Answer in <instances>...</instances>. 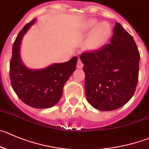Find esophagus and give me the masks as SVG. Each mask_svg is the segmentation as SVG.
<instances>
[{
	"instance_id": "esophagus-1",
	"label": "esophagus",
	"mask_w": 149,
	"mask_h": 149,
	"mask_svg": "<svg viewBox=\"0 0 149 149\" xmlns=\"http://www.w3.org/2000/svg\"><path fill=\"white\" fill-rule=\"evenodd\" d=\"M77 67L78 68V69H81V68L83 67V63H82V61H81V60H80V59H79V60L77 61Z\"/></svg>"
}]
</instances>
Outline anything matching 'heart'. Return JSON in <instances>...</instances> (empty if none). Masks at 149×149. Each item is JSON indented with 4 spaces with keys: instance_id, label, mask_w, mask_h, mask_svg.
<instances>
[{
    "instance_id": "heart-1",
    "label": "heart",
    "mask_w": 149,
    "mask_h": 149,
    "mask_svg": "<svg viewBox=\"0 0 149 149\" xmlns=\"http://www.w3.org/2000/svg\"><path fill=\"white\" fill-rule=\"evenodd\" d=\"M97 24V20L92 19L89 22L88 28H93ZM110 34H111V27L109 25V23L106 22H102L97 24L92 30L88 37L87 42H86L87 48L91 50L99 49L106 43Z\"/></svg>"
}]
</instances>
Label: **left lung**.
Returning a JSON list of instances; mask_svg holds the SVG:
<instances>
[{"label": "left lung", "mask_w": 149, "mask_h": 149, "mask_svg": "<svg viewBox=\"0 0 149 149\" xmlns=\"http://www.w3.org/2000/svg\"><path fill=\"white\" fill-rule=\"evenodd\" d=\"M88 102L102 111L123 107L138 81L140 53L132 36L116 22L110 42L100 50L82 53Z\"/></svg>", "instance_id": "obj_1"}]
</instances>
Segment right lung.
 Returning <instances> with one entry per match:
<instances>
[{
    "label": "right lung",
    "mask_w": 149,
    "mask_h": 149,
    "mask_svg": "<svg viewBox=\"0 0 149 149\" xmlns=\"http://www.w3.org/2000/svg\"><path fill=\"white\" fill-rule=\"evenodd\" d=\"M35 22L36 19L27 24L15 39L10 61V80L13 90L25 104L37 109L49 108L60 100L63 86L76 69L77 57L64 63H52L44 69L27 67L19 54L20 45L24 35Z\"/></svg>",
    "instance_id": "add662e5"
}]
</instances>
